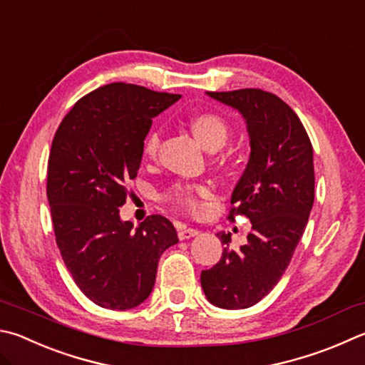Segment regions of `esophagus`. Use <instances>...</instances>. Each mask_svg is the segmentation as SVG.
<instances>
[{"mask_svg":"<svg viewBox=\"0 0 365 365\" xmlns=\"http://www.w3.org/2000/svg\"><path fill=\"white\" fill-rule=\"evenodd\" d=\"M197 235H200V231L195 230V228H182V230H178V240H182V241L190 240V237H195Z\"/></svg>","mask_w":365,"mask_h":365,"instance_id":"obj_1","label":"esophagus"}]
</instances>
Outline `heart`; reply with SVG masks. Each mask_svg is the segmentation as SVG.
Instances as JSON below:
<instances>
[{
	"label": "heart",
	"mask_w": 365,
	"mask_h": 365,
	"mask_svg": "<svg viewBox=\"0 0 365 365\" xmlns=\"http://www.w3.org/2000/svg\"><path fill=\"white\" fill-rule=\"evenodd\" d=\"M190 125L195 137L200 140L202 147H205L210 151L222 148L230 137L228 123L225 121L220 115L210 113V111L196 115L193 119H191ZM160 140H161V132H160V128L155 125L143 140V155L148 158L155 156L158 147H160ZM207 193L209 190L205 188L204 185L180 183V185H175L174 188H170L165 196H168L169 201L178 205V207L188 209L191 212H197L201 209V200L207 196Z\"/></svg>",
	"instance_id": "heart-1"
}]
</instances>
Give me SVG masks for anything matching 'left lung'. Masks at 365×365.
I'll return each mask as SVG.
<instances>
[{"mask_svg":"<svg viewBox=\"0 0 365 365\" xmlns=\"http://www.w3.org/2000/svg\"><path fill=\"white\" fill-rule=\"evenodd\" d=\"M237 110L246 121L250 155L231 195L230 218L252 223L240 250L223 249L220 262L201 273L207 300L244 309L268 295L287 269L314 202L313 147L295 111L262 89L205 92ZM222 244L231 235L217 233Z\"/></svg>","mask_w":365,"mask_h":365,"instance_id":"8db88e82","label":"left lung"}]
</instances>
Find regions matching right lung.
I'll return each mask as SVG.
<instances>
[{
	"label": "right lung",
	"instance_id": "obj_1",
	"mask_svg": "<svg viewBox=\"0 0 365 365\" xmlns=\"http://www.w3.org/2000/svg\"><path fill=\"white\" fill-rule=\"evenodd\" d=\"M180 97L107 84L75 103L52 140L48 201L57 246L76 286L102 308L124 311L147 300L163 252L178 242L165 217L134 228L119 207L140 168L151 119Z\"/></svg>",
	"mask_w": 365,
	"mask_h": 365
}]
</instances>
